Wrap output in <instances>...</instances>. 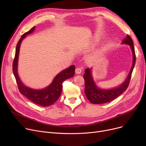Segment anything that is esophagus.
I'll use <instances>...</instances> for the list:
<instances>
[{"mask_svg":"<svg viewBox=\"0 0 146 146\" xmlns=\"http://www.w3.org/2000/svg\"><path fill=\"white\" fill-rule=\"evenodd\" d=\"M75 72H76V74H80L82 73V69L80 68H79V67L76 68Z\"/></svg>","mask_w":146,"mask_h":146,"instance_id":"34e87169","label":"esophagus"}]
</instances>
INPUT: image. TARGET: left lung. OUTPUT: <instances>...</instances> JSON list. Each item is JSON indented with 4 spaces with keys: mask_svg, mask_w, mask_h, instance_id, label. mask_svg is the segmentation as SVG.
Returning <instances> with one entry per match:
<instances>
[{
    "mask_svg": "<svg viewBox=\"0 0 146 146\" xmlns=\"http://www.w3.org/2000/svg\"><path fill=\"white\" fill-rule=\"evenodd\" d=\"M122 43L129 45L132 50L133 61L131 70L125 80L119 86L111 89H102L99 88L95 84L92 76L91 68H86L85 70V73L83 75L85 83V93L88 100L91 103L94 104H102L109 102L119 96L128 87L135 63V54L133 40L128 35H127L124 40H122Z\"/></svg>",
    "mask_w": 146,
    "mask_h": 146,
    "instance_id": "obj_1",
    "label": "left lung"
}]
</instances>
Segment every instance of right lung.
I'll return each mask as SVG.
<instances>
[{"mask_svg":"<svg viewBox=\"0 0 146 146\" xmlns=\"http://www.w3.org/2000/svg\"><path fill=\"white\" fill-rule=\"evenodd\" d=\"M35 27L31 29L29 31L23 34L19 40L16 47L15 56L13 62L12 70L16 79L18 87L20 93L25 96L29 100L34 104L41 106H48L56 102L59 98L63 89V82L74 74L75 66L72 65L67 68L60 72L54 79L50 85L43 89H33L25 86L19 77L18 73V62L19 48L22 41L26 37V35L32 33L35 30Z\"/></svg>","mask_w":146,"mask_h":146,"instance_id":"1","label":"right lung"}]
</instances>
